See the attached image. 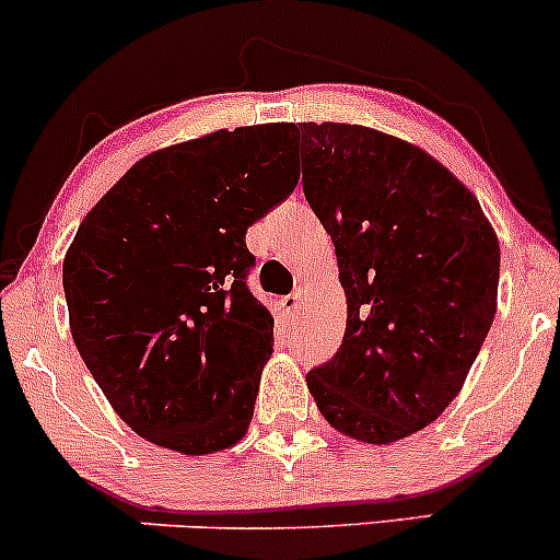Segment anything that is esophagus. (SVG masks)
<instances>
[{"label":"esophagus","instance_id":"obj_1","mask_svg":"<svg viewBox=\"0 0 560 560\" xmlns=\"http://www.w3.org/2000/svg\"><path fill=\"white\" fill-rule=\"evenodd\" d=\"M301 306H303V295L301 293H291V295H285V299H282V308H285V312L291 316H299Z\"/></svg>","mask_w":560,"mask_h":560}]
</instances>
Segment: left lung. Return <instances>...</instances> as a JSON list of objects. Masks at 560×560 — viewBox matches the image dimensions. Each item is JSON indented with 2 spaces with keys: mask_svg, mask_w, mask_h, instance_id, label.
<instances>
[{
  "mask_svg": "<svg viewBox=\"0 0 560 560\" xmlns=\"http://www.w3.org/2000/svg\"><path fill=\"white\" fill-rule=\"evenodd\" d=\"M303 195L348 295L340 350L306 382L327 423L392 444L457 397L495 316L499 238L436 158L358 124L295 127Z\"/></svg>",
  "mask_w": 560,
  "mask_h": 560,
  "instance_id": "obj_1",
  "label": "left lung"
}]
</instances>
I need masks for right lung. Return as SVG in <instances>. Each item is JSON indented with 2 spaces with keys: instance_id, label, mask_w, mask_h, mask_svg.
Listing matches in <instances>:
<instances>
[{
  "instance_id": "obj_1",
  "label": "right lung",
  "mask_w": 560,
  "mask_h": 560,
  "mask_svg": "<svg viewBox=\"0 0 560 560\" xmlns=\"http://www.w3.org/2000/svg\"><path fill=\"white\" fill-rule=\"evenodd\" d=\"M288 127L259 124L142 158L65 257L74 345L119 418L158 446L244 436L275 319L248 291V225L291 197Z\"/></svg>"
}]
</instances>
